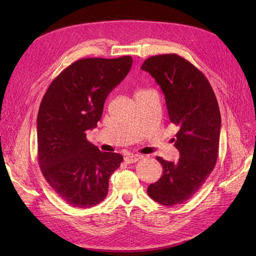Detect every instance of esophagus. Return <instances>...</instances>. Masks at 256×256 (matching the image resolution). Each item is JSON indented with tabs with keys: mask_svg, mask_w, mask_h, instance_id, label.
<instances>
[{
	"mask_svg": "<svg viewBox=\"0 0 256 256\" xmlns=\"http://www.w3.org/2000/svg\"><path fill=\"white\" fill-rule=\"evenodd\" d=\"M142 158H143L142 154H127L125 157V161L126 164H134V162L141 160Z\"/></svg>",
	"mask_w": 256,
	"mask_h": 256,
	"instance_id": "obj_1",
	"label": "esophagus"
}]
</instances>
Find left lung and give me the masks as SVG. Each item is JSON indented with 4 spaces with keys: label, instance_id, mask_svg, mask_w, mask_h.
I'll list each match as a JSON object with an SVG mask.
<instances>
[{
    "label": "left lung",
    "instance_id": "obj_1",
    "mask_svg": "<svg viewBox=\"0 0 256 256\" xmlns=\"http://www.w3.org/2000/svg\"><path fill=\"white\" fill-rule=\"evenodd\" d=\"M141 68L160 85L170 120L180 127L172 138L180 159L171 162L157 157L164 173L148 186L147 193L162 205H180L200 189L216 164L221 127L218 102L204 74L178 54L150 56Z\"/></svg>",
    "mask_w": 256,
    "mask_h": 256
}]
</instances>
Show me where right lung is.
I'll return each mask as SVG.
<instances>
[{"mask_svg": "<svg viewBox=\"0 0 256 256\" xmlns=\"http://www.w3.org/2000/svg\"><path fill=\"white\" fill-rule=\"evenodd\" d=\"M132 66V58L76 60L54 79L37 116V157L46 180L72 207L102 202L122 154L98 150L86 138L97 127L110 92Z\"/></svg>", "mask_w": 256, "mask_h": 256, "instance_id": "add662e5", "label": "right lung"}]
</instances>
